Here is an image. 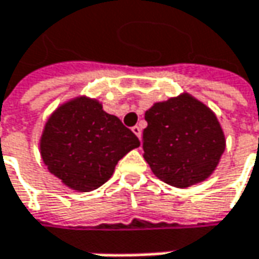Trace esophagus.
I'll use <instances>...</instances> for the list:
<instances>
[{
	"mask_svg": "<svg viewBox=\"0 0 259 259\" xmlns=\"http://www.w3.org/2000/svg\"><path fill=\"white\" fill-rule=\"evenodd\" d=\"M131 130H133V133H134V134H136V136L138 137V138H141V126H138V125H136V126H133Z\"/></svg>",
	"mask_w": 259,
	"mask_h": 259,
	"instance_id": "obj_1",
	"label": "esophagus"
}]
</instances>
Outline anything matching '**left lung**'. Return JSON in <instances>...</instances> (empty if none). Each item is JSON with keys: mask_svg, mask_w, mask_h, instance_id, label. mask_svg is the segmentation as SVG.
Masks as SVG:
<instances>
[{"mask_svg": "<svg viewBox=\"0 0 259 259\" xmlns=\"http://www.w3.org/2000/svg\"><path fill=\"white\" fill-rule=\"evenodd\" d=\"M144 118L143 156L160 181L188 188L213 175L226 149V137L205 103L184 92L153 103Z\"/></svg>", "mask_w": 259, "mask_h": 259, "instance_id": "left-lung-1", "label": "left lung"}]
</instances>
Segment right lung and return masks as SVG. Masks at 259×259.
Instances as JSON below:
<instances>
[{"instance_id":"obj_1","label":"right lung","mask_w":259,"mask_h":259,"mask_svg":"<svg viewBox=\"0 0 259 259\" xmlns=\"http://www.w3.org/2000/svg\"><path fill=\"white\" fill-rule=\"evenodd\" d=\"M138 146L136 134L118 116L85 95L61 103L46 119L39 140L48 170L77 192L102 187L118 162Z\"/></svg>"}]
</instances>
